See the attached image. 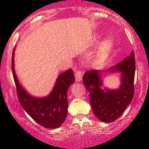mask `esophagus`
Here are the masks:
<instances>
[{
    "label": "esophagus",
    "instance_id": "34e87169",
    "mask_svg": "<svg viewBox=\"0 0 149 149\" xmlns=\"http://www.w3.org/2000/svg\"><path fill=\"white\" fill-rule=\"evenodd\" d=\"M75 80L77 82H80L82 80V73L80 71L75 72Z\"/></svg>",
    "mask_w": 149,
    "mask_h": 149
}]
</instances>
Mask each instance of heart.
Here are the masks:
<instances>
[{"label": "heart", "instance_id": "b5f03b06", "mask_svg": "<svg viewBox=\"0 0 149 149\" xmlns=\"http://www.w3.org/2000/svg\"><path fill=\"white\" fill-rule=\"evenodd\" d=\"M112 47H113V41L110 39L107 38L102 41L98 47L95 56V63H96L97 65L104 63V62L108 57L110 51H111Z\"/></svg>", "mask_w": 149, "mask_h": 149}]
</instances>
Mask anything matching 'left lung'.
Masks as SVG:
<instances>
[{
  "instance_id": "1",
  "label": "left lung",
  "mask_w": 149,
  "mask_h": 149,
  "mask_svg": "<svg viewBox=\"0 0 149 149\" xmlns=\"http://www.w3.org/2000/svg\"><path fill=\"white\" fill-rule=\"evenodd\" d=\"M106 72L118 73L120 84L116 89L103 86V75ZM135 74L134 52L123 61L110 67L105 72L91 70L86 72L83 81L89 93V101L95 116L104 122H112L122 115L132 101Z\"/></svg>"
}]
</instances>
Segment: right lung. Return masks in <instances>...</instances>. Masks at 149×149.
<instances>
[{
	"label": "right lung",
	"mask_w": 149,
	"mask_h": 149,
	"mask_svg": "<svg viewBox=\"0 0 149 149\" xmlns=\"http://www.w3.org/2000/svg\"><path fill=\"white\" fill-rule=\"evenodd\" d=\"M15 50H13L12 68L18 97L21 105L35 122L46 128L60 127L66 119L68 111L67 92L74 82L72 69H68L57 77L51 93L46 96L36 97L27 92L18 81L15 71Z\"/></svg>",
	"instance_id": "1"
}]
</instances>
